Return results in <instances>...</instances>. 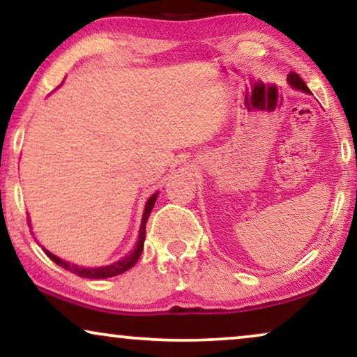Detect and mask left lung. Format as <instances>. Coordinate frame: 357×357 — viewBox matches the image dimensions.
Listing matches in <instances>:
<instances>
[{
  "label": "left lung",
  "mask_w": 357,
  "mask_h": 357,
  "mask_svg": "<svg viewBox=\"0 0 357 357\" xmlns=\"http://www.w3.org/2000/svg\"><path fill=\"white\" fill-rule=\"evenodd\" d=\"M287 82H289V86L292 87V89H296V91H301V92H305V94H312L310 92V89L309 87L305 86V82L301 79V76L299 75H296V73H289V75H287Z\"/></svg>",
  "instance_id": "8db88e82"
}]
</instances>
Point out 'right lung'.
Returning a JSON list of instances; mask_svg holds the SVG:
<instances>
[{
  "label": "right lung",
  "instance_id": "obj_1",
  "mask_svg": "<svg viewBox=\"0 0 357 357\" xmlns=\"http://www.w3.org/2000/svg\"><path fill=\"white\" fill-rule=\"evenodd\" d=\"M159 197V192H155L154 195H151L148 198V202H146V206H144V211H143V219H141V226H139V232H138V241H136L133 250H131L128 255L121 257L120 260H116L114 263H110V265H105V266H81V265H75V263L71 261H66L63 260V258L53 255L50 250H47L45 247H42V250L47 253V257L50 258L52 261H55L56 265H60L61 268H65V270L75 273V275L81 276V278H87V280H104V278H112V276H116V275H121V273L128 271L130 268H133L136 265V261L139 260L141 257V252H143V247H144V237H146V222H148V218L151 211H153L154 208V203L155 199ZM29 226H31V219H29ZM32 227V226H31Z\"/></svg>",
  "mask_w": 357,
  "mask_h": 357
}]
</instances>
